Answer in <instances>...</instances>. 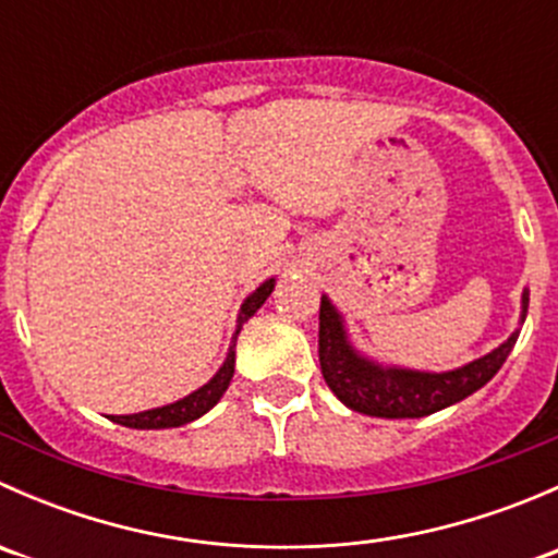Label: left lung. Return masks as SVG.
Returning a JSON list of instances; mask_svg holds the SVG:
<instances>
[{"label": "left lung", "mask_w": 558, "mask_h": 558, "mask_svg": "<svg viewBox=\"0 0 558 558\" xmlns=\"http://www.w3.org/2000/svg\"><path fill=\"white\" fill-rule=\"evenodd\" d=\"M529 307V294L523 291V315ZM519 331L488 356L453 369V373H410V369L378 367L359 356L345 340V329L331 302L320 296L318 311V362L326 386L337 393L342 404L373 418H421L483 388L508 353L513 351Z\"/></svg>", "instance_id": "8db88e82"}]
</instances>
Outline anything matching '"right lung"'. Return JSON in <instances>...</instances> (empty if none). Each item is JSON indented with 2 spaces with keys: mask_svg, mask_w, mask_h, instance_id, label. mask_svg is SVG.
<instances>
[{
  "mask_svg": "<svg viewBox=\"0 0 558 558\" xmlns=\"http://www.w3.org/2000/svg\"><path fill=\"white\" fill-rule=\"evenodd\" d=\"M272 289H275V280H267V283H262L251 296H247V300L243 302V311H240V318H238V331L243 329L245 320L264 305V300L272 294ZM238 331H234V340H238ZM232 375H234V345L229 348L227 362H223V367L218 369L216 378H213L210 384L196 388L194 393H189V397L180 399V402L165 404V408L145 410V413H134V415H112V421L121 426H132V429H170V426H183V424H189V421L205 415L207 410H210L213 404L223 397V391L229 388Z\"/></svg>",
  "mask_w": 558,
  "mask_h": 558,
  "instance_id": "1",
  "label": "right lung"
}]
</instances>
